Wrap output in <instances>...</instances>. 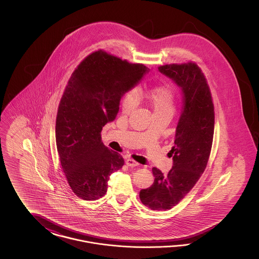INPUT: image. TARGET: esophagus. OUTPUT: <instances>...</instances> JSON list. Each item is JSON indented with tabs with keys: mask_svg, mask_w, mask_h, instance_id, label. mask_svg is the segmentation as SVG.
Here are the masks:
<instances>
[{
	"mask_svg": "<svg viewBox=\"0 0 259 259\" xmlns=\"http://www.w3.org/2000/svg\"><path fill=\"white\" fill-rule=\"evenodd\" d=\"M125 163H126V165H127L128 167H132V168L139 166V163H138V162H136V161L133 160V159H130V158L126 159Z\"/></svg>",
	"mask_w": 259,
	"mask_h": 259,
	"instance_id": "obj_1",
	"label": "esophagus"
}]
</instances>
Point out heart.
Here are the masks:
<instances>
[{
	"label": "heart",
	"instance_id": "b5f03b06",
	"mask_svg": "<svg viewBox=\"0 0 259 259\" xmlns=\"http://www.w3.org/2000/svg\"><path fill=\"white\" fill-rule=\"evenodd\" d=\"M149 99L154 112L175 111L176 97L171 87L159 85L153 87L149 92ZM139 104V94L136 90L129 91L123 99L122 109L125 112H130Z\"/></svg>",
	"mask_w": 259,
	"mask_h": 259
}]
</instances>
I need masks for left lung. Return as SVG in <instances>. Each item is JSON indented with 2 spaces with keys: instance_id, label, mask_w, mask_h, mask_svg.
Returning a JSON list of instances; mask_svg holds the SVG:
<instances>
[{
  "instance_id": "8db88e82",
  "label": "left lung",
  "mask_w": 259,
  "mask_h": 259,
  "mask_svg": "<svg viewBox=\"0 0 259 259\" xmlns=\"http://www.w3.org/2000/svg\"><path fill=\"white\" fill-rule=\"evenodd\" d=\"M183 91V108L176 129L172 169L163 175L152 168L154 182L140 191L142 203L152 210L178 205L193 188L209 160L214 129V111L207 79L196 63L158 67Z\"/></svg>"
}]
</instances>
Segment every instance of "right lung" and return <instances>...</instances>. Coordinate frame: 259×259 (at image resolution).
I'll return each mask as SVG.
<instances>
[{
    "label": "right lung",
    "instance_id": "add662e5",
    "mask_svg": "<svg viewBox=\"0 0 259 259\" xmlns=\"http://www.w3.org/2000/svg\"><path fill=\"white\" fill-rule=\"evenodd\" d=\"M148 71L143 64L98 50L71 75L58 107L55 138L63 172L76 196L103 197L111 174L122 168V156L105 147L101 131L116 117L121 97Z\"/></svg>",
    "mask_w": 259,
    "mask_h": 259
}]
</instances>
